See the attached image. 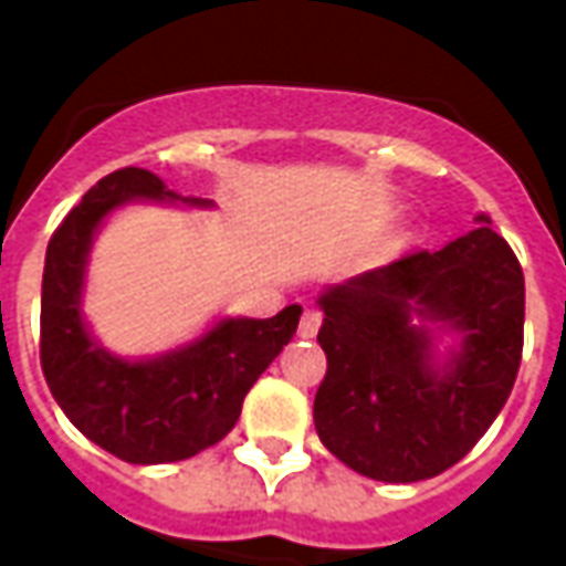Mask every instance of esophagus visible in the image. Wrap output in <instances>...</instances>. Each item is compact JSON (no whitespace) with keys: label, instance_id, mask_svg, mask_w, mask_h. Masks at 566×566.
I'll return each instance as SVG.
<instances>
[{"label":"esophagus","instance_id":"34e87169","mask_svg":"<svg viewBox=\"0 0 566 566\" xmlns=\"http://www.w3.org/2000/svg\"><path fill=\"white\" fill-rule=\"evenodd\" d=\"M321 318H324V315H321L318 308H306L303 318H300V336H303V339H312V336L318 333Z\"/></svg>","mask_w":566,"mask_h":566}]
</instances>
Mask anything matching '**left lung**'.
I'll return each mask as SVG.
<instances>
[{"instance_id":"1","label":"left lung","mask_w":566,"mask_h":566,"mask_svg":"<svg viewBox=\"0 0 566 566\" xmlns=\"http://www.w3.org/2000/svg\"><path fill=\"white\" fill-rule=\"evenodd\" d=\"M479 227L439 251L403 254L318 296L327 376L321 442L355 473L421 482L482 439L510 397L524 345V275L506 239ZM439 332L462 343L442 365Z\"/></svg>"}]
</instances>
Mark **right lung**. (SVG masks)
I'll list each match as a JSON object with an SVG mask.
<instances>
[{
	"mask_svg": "<svg viewBox=\"0 0 566 566\" xmlns=\"http://www.w3.org/2000/svg\"><path fill=\"white\" fill-rule=\"evenodd\" d=\"M133 199H181L148 169H117L56 227L42 275V369L60 409L84 437L127 463H169L221 442L260 373L294 339L303 308L275 318H223L169 355L127 360L93 343L81 315L93 235ZM209 206L206 199H185Z\"/></svg>",
	"mask_w": 566,
	"mask_h": 566,
	"instance_id": "1",
	"label": "right lung"
}]
</instances>
